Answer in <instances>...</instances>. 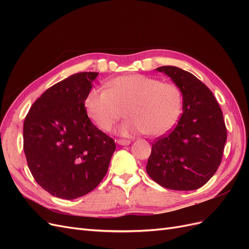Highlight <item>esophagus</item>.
I'll return each mask as SVG.
<instances>
[{
	"label": "esophagus",
	"mask_w": 249,
	"mask_h": 249,
	"mask_svg": "<svg viewBox=\"0 0 249 249\" xmlns=\"http://www.w3.org/2000/svg\"><path fill=\"white\" fill-rule=\"evenodd\" d=\"M117 143L120 145H129L131 143V140H127V139H118Z\"/></svg>",
	"instance_id": "esophagus-1"
}]
</instances>
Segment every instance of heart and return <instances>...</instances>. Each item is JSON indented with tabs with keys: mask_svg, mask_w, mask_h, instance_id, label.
Here are the masks:
<instances>
[{
	"mask_svg": "<svg viewBox=\"0 0 249 249\" xmlns=\"http://www.w3.org/2000/svg\"><path fill=\"white\" fill-rule=\"evenodd\" d=\"M107 87L90 89L84 100L89 119L104 132L112 129L124 110L123 135L161 136L176 124L182 109V93L173 83L131 73L111 80Z\"/></svg>",
	"mask_w": 249,
	"mask_h": 249,
	"instance_id": "heart-1",
	"label": "heart"
}]
</instances>
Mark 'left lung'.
Returning a JSON list of instances; mask_svg holds the SVG:
<instances>
[{
  "instance_id": "8db88e82",
  "label": "left lung",
  "mask_w": 249,
  "mask_h": 249,
  "mask_svg": "<svg viewBox=\"0 0 249 249\" xmlns=\"http://www.w3.org/2000/svg\"><path fill=\"white\" fill-rule=\"evenodd\" d=\"M183 94L178 124L152 143L146 172L171 190H195L214 176L222 160L227 126L212 91L189 71L161 66Z\"/></svg>"
}]
</instances>
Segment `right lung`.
<instances>
[{
	"mask_svg": "<svg viewBox=\"0 0 249 249\" xmlns=\"http://www.w3.org/2000/svg\"><path fill=\"white\" fill-rule=\"evenodd\" d=\"M97 72H79L53 85L30 108L24 150L33 178L56 197L92 191L108 171L115 142L91 123L84 100Z\"/></svg>",
	"mask_w": 249,
	"mask_h": 249,
	"instance_id": "obj_1",
	"label": "right lung"
}]
</instances>
